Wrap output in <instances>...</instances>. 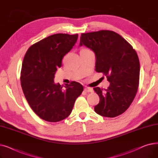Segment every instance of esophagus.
<instances>
[{
  "label": "esophagus",
  "mask_w": 158,
  "mask_h": 158,
  "mask_svg": "<svg viewBox=\"0 0 158 158\" xmlns=\"http://www.w3.org/2000/svg\"><path fill=\"white\" fill-rule=\"evenodd\" d=\"M84 90L86 92H93V89L91 88H89V87H85Z\"/></svg>",
  "instance_id": "obj_1"
}]
</instances>
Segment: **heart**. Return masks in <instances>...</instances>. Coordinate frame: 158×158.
I'll use <instances>...</instances> for the list:
<instances>
[{"instance_id": "b5f03b06", "label": "heart", "mask_w": 158, "mask_h": 158, "mask_svg": "<svg viewBox=\"0 0 158 158\" xmlns=\"http://www.w3.org/2000/svg\"><path fill=\"white\" fill-rule=\"evenodd\" d=\"M85 49H86V48H82V49H81V50H85Z\"/></svg>"}]
</instances>
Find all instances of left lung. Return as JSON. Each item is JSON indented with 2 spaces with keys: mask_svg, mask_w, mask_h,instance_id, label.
<instances>
[{
  "mask_svg": "<svg viewBox=\"0 0 158 158\" xmlns=\"http://www.w3.org/2000/svg\"><path fill=\"white\" fill-rule=\"evenodd\" d=\"M79 45L95 52V70L103 73L110 82L107 89L94 88L100 98L95 111L110 118L122 114L133 101L138 89L139 61L136 51L118 33L109 30L82 33Z\"/></svg>",
  "mask_w": 158,
  "mask_h": 158,
  "instance_id": "left-lung-1",
  "label": "left lung"
}]
</instances>
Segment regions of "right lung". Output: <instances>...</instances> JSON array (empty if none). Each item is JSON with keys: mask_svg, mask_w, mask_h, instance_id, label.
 Returning <instances> with one entry per match:
<instances>
[{"mask_svg": "<svg viewBox=\"0 0 158 158\" xmlns=\"http://www.w3.org/2000/svg\"><path fill=\"white\" fill-rule=\"evenodd\" d=\"M77 38V34H55L31 45L25 54L20 73L23 92L33 111L47 122H57L68 117L83 91V86L76 81L65 85L64 89L54 82L63 57Z\"/></svg>", "mask_w": 158, "mask_h": 158, "instance_id": "add662e5", "label": "right lung"}]
</instances>
